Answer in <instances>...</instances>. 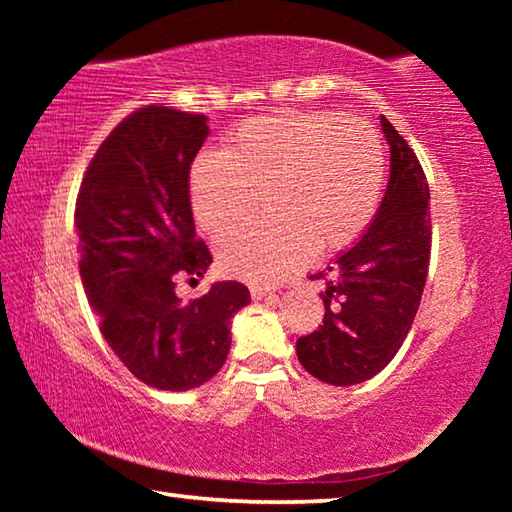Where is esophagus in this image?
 Masks as SVG:
<instances>
[{"label": "esophagus", "mask_w": 512, "mask_h": 512, "mask_svg": "<svg viewBox=\"0 0 512 512\" xmlns=\"http://www.w3.org/2000/svg\"><path fill=\"white\" fill-rule=\"evenodd\" d=\"M250 296H253V300H262L264 296H268V289L257 287V284H253V287H250Z\"/></svg>", "instance_id": "esophagus-1"}]
</instances>
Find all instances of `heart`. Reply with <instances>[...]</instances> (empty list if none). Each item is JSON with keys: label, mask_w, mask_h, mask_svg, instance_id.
I'll return each mask as SVG.
<instances>
[{"label": "heart", "mask_w": 512, "mask_h": 512, "mask_svg": "<svg viewBox=\"0 0 512 512\" xmlns=\"http://www.w3.org/2000/svg\"><path fill=\"white\" fill-rule=\"evenodd\" d=\"M384 183V144L366 121L284 110L241 121L223 155H198L189 194L198 225L219 235L267 192L274 212L225 232L216 262L230 277L273 284L314 250L352 246L375 216Z\"/></svg>", "instance_id": "obj_1"}]
</instances>
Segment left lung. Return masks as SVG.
Returning a JSON list of instances; mask_svg holds the SVG:
<instances>
[{"mask_svg": "<svg viewBox=\"0 0 512 512\" xmlns=\"http://www.w3.org/2000/svg\"><path fill=\"white\" fill-rule=\"evenodd\" d=\"M391 144V180L375 221L357 244L311 275L325 280L323 325L300 336L298 359L334 386L375 377L391 363L413 325L429 273V185L409 142L381 117Z\"/></svg>", "mask_w": 512, "mask_h": 512, "instance_id": "1", "label": "left lung"}]
</instances>
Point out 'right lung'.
I'll return each instance as SVG.
<instances>
[{
	"label": "right lung",
	"mask_w": 512,
	"mask_h": 512,
	"mask_svg": "<svg viewBox=\"0 0 512 512\" xmlns=\"http://www.w3.org/2000/svg\"><path fill=\"white\" fill-rule=\"evenodd\" d=\"M205 121L162 103L137 108L103 140L76 196L79 271L103 339L160 391L212 379L228 359L230 318L250 302L241 282H216L189 302L176 296L180 277L196 280L212 264L189 201Z\"/></svg>",
	"instance_id": "add662e5"
}]
</instances>
